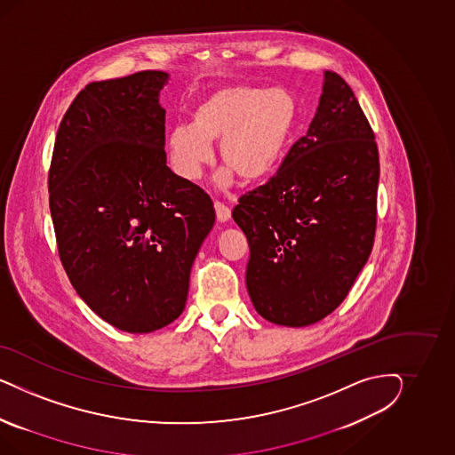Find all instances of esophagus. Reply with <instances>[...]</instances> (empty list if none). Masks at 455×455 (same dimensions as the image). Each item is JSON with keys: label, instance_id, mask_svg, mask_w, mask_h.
Segmentation results:
<instances>
[{"label": "esophagus", "instance_id": "obj_1", "mask_svg": "<svg viewBox=\"0 0 455 455\" xmlns=\"http://www.w3.org/2000/svg\"><path fill=\"white\" fill-rule=\"evenodd\" d=\"M215 212H217V219L219 221H227L230 220V217H232V210L227 207L225 204H221V202H215Z\"/></svg>", "mask_w": 455, "mask_h": 455}]
</instances>
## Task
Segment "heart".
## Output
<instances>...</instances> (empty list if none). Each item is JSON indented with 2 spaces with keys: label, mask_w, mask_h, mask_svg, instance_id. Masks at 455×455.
Listing matches in <instances>:
<instances>
[{
  "label": "heart",
  "mask_w": 455,
  "mask_h": 455,
  "mask_svg": "<svg viewBox=\"0 0 455 455\" xmlns=\"http://www.w3.org/2000/svg\"><path fill=\"white\" fill-rule=\"evenodd\" d=\"M300 105L285 88L253 83L221 84L200 98L190 126L179 124L166 138L172 168L183 180L200 179L213 164L220 143L221 181L235 175L247 183L270 179L283 164L300 124Z\"/></svg>",
  "instance_id": "1"
}]
</instances>
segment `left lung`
<instances>
[{
    "label": "left lung",
    "mask_w": 455,
    "mask_h": 455,
    "mask_svg": "<svg viewBox=\"0 0 455 455\" xmlns=\"http://www.w3.org/2000/svg\"><path fill=\"white\" fill-rule=\"evenodd\" d=\"M379 177L372 126L344 78L325 71L307 133L232 212L250 247L248 295L263 318L305 327L344 302L372 251Z\"/></svg>",
    "instance_id": "left-lung-1"
}]
</instances>
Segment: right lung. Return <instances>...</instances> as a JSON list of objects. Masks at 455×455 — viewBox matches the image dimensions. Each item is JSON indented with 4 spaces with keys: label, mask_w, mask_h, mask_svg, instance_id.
<instances>
[{
    "label": "right lung",
    "mask_w": 455,
    "mask_h": 455,
    "mask_svg": "<svg viewBox=\"0 0 455 455\" xmlns=\"http://www.w3.org/2000/svg\"><path fill=\"white\" fill-rule=\"evenodd\" d=\"M165 71L88 83L71 101L48 173L61 265L113 327L148 333L185 308L213 202L166 166Z\"/></svg>",
    "instance_id": "obj_1"
}]
</instances>
